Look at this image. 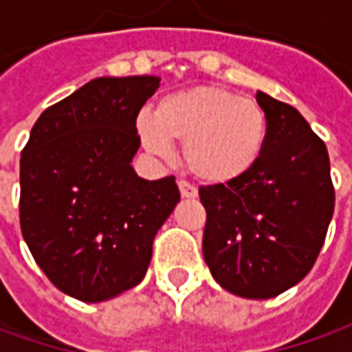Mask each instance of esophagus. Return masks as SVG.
<instances>
[{
  "instance_id": "1",
  "label": "esophagus",
  "mask_w": 352,
  "mask_h": 352,
  "mask_svg": "<svg viewBox=\"0 0 352 352\" xmlns=\"http://www.w3.org/2000/svg\"><path fill=\"white\" fill-rule=\"evenodd\" d=\"M178 188H180V194H182V197H186V199H194V197H197V190L192 186V184L180 180V182H178Z\"/></svg>"
}]
</instances>
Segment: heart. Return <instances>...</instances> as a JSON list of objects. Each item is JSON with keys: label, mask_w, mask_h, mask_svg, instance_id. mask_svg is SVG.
<instances>
[{"label": "heart", "mask_w": 352, "mask_h": 352, "mask_svg": "<svg viewBox=\"0 0 352 352\" xmlns=\"http://www.w3.org/2000/svg\"><path fill=\"white\" fill-rule=\"evenodd\" d=\"M137 127L146 151L164 160L172 156L170 142H184L188 170L210 186L247 176L268 137V119L258 103L213 86L172 91L153 116L139 117Z\"/></svg>", "instance_id": "b5f03b06"}]
</instances>
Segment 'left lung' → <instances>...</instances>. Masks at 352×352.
Returning a JSON list of instances; mask_svg holds the SVG:
<instances>
[{"label": "left lung", "mask_w": 352, "mask_h": 352, "mask_svg": "<svg viewBox=\"0 0 352 352\" xmlns=\"http://www.w3.org/2000/svg\"><path fill=\"white\" fill-rule=\"evenodd\" d=\"M268 137L258 164L223 186L199 188L208 211L204 261L227 292L268 300L318 258L335 210L329 155L302 113L258 91Z\"/></svg>", "instance_id": "obj_1"}]
</instances>
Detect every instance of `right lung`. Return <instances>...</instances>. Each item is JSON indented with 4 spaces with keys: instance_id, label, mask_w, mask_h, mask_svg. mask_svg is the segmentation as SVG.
Returning a JSON list of instances; mask_svg holds the SVG:
<instances>
[{
    "instance_id": "obj_1",
    "label": "right lung",
    "mask_w": 352,
    "mask_h": 352,
    "mask_svg": "<svg viewBox=\"0 0 352 352\" xmlns=\"http://www.w3.org/2000/svg\"><path fill=\"white\" fill-rule=\"evenodd\" d=\"M158 76L96 78L45 109L21 155V233L64 294L98 304L148 270L153 241L180 201L174 176L133 168L137 116Z\"/></svg>"
}]
</instances>
